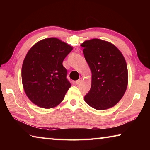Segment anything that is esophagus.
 <instances>
[{
    "label": "esophagus",
    "mask_w": 150,
    "mask_h": 150,
    "mask_svg": "<svg viewBox=\"0 0 150 150\" xmlns=\"http://www.w3.org/2000/svg\"><path fill=\"white\" fill-rule=\"evenodd\" d=\"M82 82V79L81 78H80V79H79L77 80V81H75V83L77 85H79V84H80V83Z\"/></svg>",
    "instance_id": "esophagus-1"
}]
</instances>
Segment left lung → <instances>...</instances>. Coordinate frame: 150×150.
<instances>
[{"label": "left lung", "mask_w": 150, "mask_h": 150, "mask_svg": "<svg viewBox=\"0 0 150 150\" xmlns=\"http://www.w3.org/2000/svg\"><path fill=\"white\" fill-rule=\"evenodd\" d=\"M81 46L92 73L85 103L98 110L112 107L122 98L128 85V68L123 55L115 45L99 39L87 40Z\"/></svg>", "instance_id": "obj_1"}]
</instances>
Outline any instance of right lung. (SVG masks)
Here are the masks:
<instances>
[{"label": "right lung", "instance_id": "obj_1", "mask_svg": "<svg viewBox=\"0 0 150 150\" xmlns=\"http://www.w3.org/2000/svg\"><path fill=\"white\" fill-rule=\"evenodd\" d=\"M73 47L55 38L42 40L30 48L22 67L25 93L32 102L44 108H54L71 87L62 63Z\"/></svg>", "mask_w": 150, "mask_h": 150}]
</instances>
